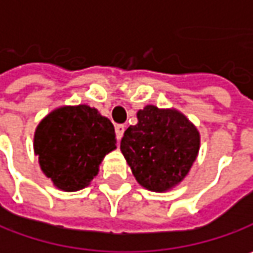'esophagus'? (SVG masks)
<instances>
[{
  "instance_id": "esophagus-1",
  "label": "esophagus",
  "mask_w": 253,
  "mask_h": 253,
  "mask_svg": "<svg viewBox=\"0 0 253 253\" xmlns=\"http://www.w3.org/2000/svg\"><path fill=\"white\" fill-rule=\"evenodd\" d=\"M114 130H116V136H117V139L120 140V139L123 137V133H125V130H126V126H125V125H116Z\"/></svg>"
}]
</instances>
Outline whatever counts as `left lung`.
Returning <instances> with one entry per match:
<instances>
[{
	"instance_id": "8db88e82",
	"label": "left lung",
	"mask_w": 253,
	"mask_h": 253,
	"mask_svg": "<svg viewBox=\"0 0 253 253\" xmlns=\"http://www.w3.org/2000/svg\"><path fill=\"white\" fill-rule=\"evenodd\" d=\"M137 120L125 131L122 153L141 186L168 190L192 168L199 152V133L183 114L155 106L139 110Z\"/></svg>"
}]
</instances>
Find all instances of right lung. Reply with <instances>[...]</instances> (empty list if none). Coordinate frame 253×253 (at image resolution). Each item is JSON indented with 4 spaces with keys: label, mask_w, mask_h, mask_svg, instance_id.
Instances as JSON below:
<instances>
[{
    "label": "right lung",
    "mask_w": 253,
    "mask_h": 253,
    "mask_svg": "<svg viewBox=\"0 0 253 253\" xmlns=\"http://www.w3.org/2000/svg\"><path fill=\"white\" fill-rule=\"evenodd\" d=\"M113 149L116 133L112 122L84 104L50 113L38 125L34 136V152L41 170L66 192L88 185L103 157Z\"/></svg>",
    "instance_id": "right-lung-1"
}]
</instances>
